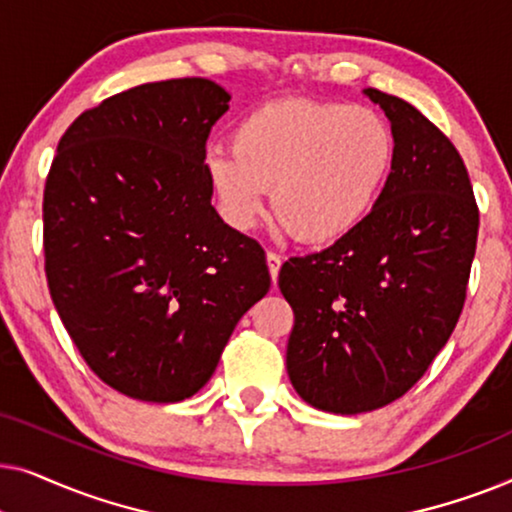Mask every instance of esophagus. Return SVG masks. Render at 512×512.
Instances as JSON below:
<instances>
[{
  "instance_id": "obj_1",
  "label": "esophagus",
  "mask_w": 512,
  "mask_h": 512,
  "mask_svg": "<svg viewBox=\"0 0 512 512\" xmlns=\"http://www.w3.org/2000/svg\"><path fill=\"white\" fill-rule=\"evenodd\" d=\"M265 261H268V270H270V277H272V282L277 284L279 268H282V256L275 254V251H268V256H265Z\"/></svg>"
}]
</instances>
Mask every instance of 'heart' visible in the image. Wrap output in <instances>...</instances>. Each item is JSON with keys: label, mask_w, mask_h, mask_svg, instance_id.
<instances>
[{"label": "heart", "mask_w": 512, "mask_h": 512, "mask_svg": "<svg viewBox=\"0 0 512 512\" xmlns=\"http://www.w3.org/2000/svg\"><path fill=\"white\" fill-rule=\"evenodd\" d=\"M396 165V135L380 111L347 102L279 100L244 114L230 149L205 170L221 214L249 228L265 188L277 221L310 247L352 235L373 214Z\"/></svg>", "instance_id": "1"}]
</instances>
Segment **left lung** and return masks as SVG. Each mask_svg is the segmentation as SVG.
Segmentation results:
<instances>
[{"label": "left lung", "instance_id": "left-lung-1", "mask_svg": "<svg viewBox=\"0 0 512 512\" xmlns=\"http://www.w3.org/2000/svg\"><path fill=\"white\" fill-rule=\"evenodd\" d=\"M366 95L396 135L389 184L352 235L279 270L291 384L335 415L384 408L429 370L464 310L480 226L450 139L401 97Z\"/></svg>", "mask_w": 512, "mask_h": 512}]
</instances>
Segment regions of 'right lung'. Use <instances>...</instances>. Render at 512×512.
<instances>
[{
    "instance_id": "add662e5",
    "label": "right lung",
    "mask_w": 512,
    "mask_h": 512,
    "mask_svg": "<svg viewBox=\"0 0 512 512\" xmlns=\"http://www.w3.org/2000/svg\"><path fill=\"white\" fill-rule=\"evenodd\" d=\"M228 102L198 76L123 90L69 125L48 170L53 305L88 368L137 401L205 387L270 289L261 244L209 202L205 144Z\"/></svg>"
}]
</instances>
